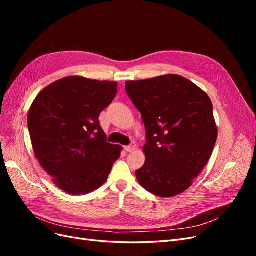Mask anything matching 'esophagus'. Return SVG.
I'll list each match as a JSON object with an SVG mask.
<instances>
[{
	"label": "esophagus",
	"instance_id": "34e87169",
	"mask_svg": "<svg viewBox=\"0 0 256 256\" xmlns=\"http://www.w3.org/2000/svg\"><path fill=\"white\" fill-rule=\"evenodd\" d=\"M136 145L134 143H131L130 145H128V146H125V150H126L127 152H134V150H136Z\"/></svg>",
	"mask_w": 256,
	"mask_h": 256
}]
</instances>
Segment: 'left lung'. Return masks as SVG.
I'll use <instances>...</instances> for the list:
<instances>
[{
  "instance_id": "8db88e82",
  "label": "left lung",
  "mask_w": 256,
  "mask_h": 256,
  "mask_svg": "<svg viewBox=\"0 0 256 256\" xmlns=\"http://www.w3.org/2000/svg\"><path fill=\"white\" fill-rule=\"evenodd\" d=\"M125 88L146 131L138 184L157 196L180 194L203 171L218 136L210 98L178 74L126 81Z\"/></svg>"
}]
</instances>
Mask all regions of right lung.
Instances as JSON below:
<instances>
[{
	"label": "right lung",
	"mask_w": 256,
	"mask_h": 256,
	"mask_svg": "<svg viewBox=\"0 0 256 256\" xmlns=\"http://www.w3.org/2000/svg\"><path fill=\"white\" fill-rule=\"evenodd\" d=\"M118 92V82L80 76L51 83L30 108L28 127L36 159L54 184L72 196L106 182L122 146L108 143L99 115Z\"/></svg>",
	"instance_id": "obj_1"
}]
</instances>
